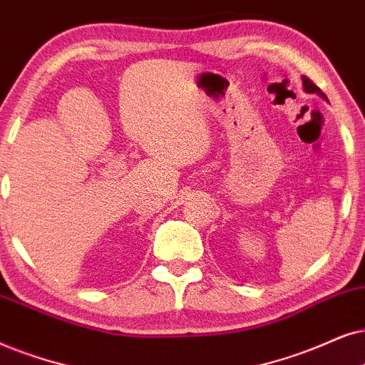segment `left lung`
I'll return each mask as SVG.
<instances>
[{
	"instance_id": "8db88e82",
	"label": "left lung",
	"mask_w": 365,
	"mask_h": 365,
	"mask_svg": "<svg viewBox=\"0 0 365 365\" xmlns=\"http://www.w3.org/2000/svg\"><path fill=\"white\" fill-rule=\"evenodd\" d=\"M302 83H304V88H305V91H309V93H319L320 96H324V98H325V95L322 93V91H320L319 86L315 85L314 81L310 80V78L304 76V78H302Z\"/></svg>"
}]
</instances>
